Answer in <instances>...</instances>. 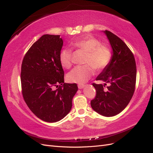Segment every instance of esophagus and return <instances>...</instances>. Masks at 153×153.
I'll return each mask as SVG.
<instances>
[{
    "label": "esophagus",
    "instance_id": "1",
    "mask_svg": "<svg viewBox=\"0 0 153 153\" xmlns=\"http://www.w3.org/2000/svg\"><path fill=\"white\" fill-rule=\"evenodd\" d=\"M84 87H85V85H78V89H83V88H84Z\"/></svg>",
    "mask_w": 153,
    "mask_h": 153
}]
</instances>
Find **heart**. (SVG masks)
<instances>
[{"mask_svg":"<svg viewBox=\"0 0 153 153\" xmlns=\"http://www.w3.org/2000/svg\"><path fill=\"white\" fill-rule=\"evenodd\" d=\"M76 50L87 53L85 62L86 65L76 66L69 71L66 76L68 82L83 84L94 75V69L100 71L108 65L111 59L110 49L101 45L99 40L92 36H86L73 43ZM72 51L70 48L63 49L59 55L60 63L62 67L69 68L71 65Z\"/></svg>","mask_w":153,"mask_h":153,"instance_id":"b5f03b06","label":"heart"}]
</instances>
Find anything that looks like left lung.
<instances>
[{
	"instance_id": "1",
	"label": "left lung",
	"mask_w": 153,
	"mask_h": 153,
	"mask_svg": "<svg viewBox=\"0 0 153 153\" xmlns=\"http://www.w3.org/2000/svg\"><path fill=\"white\" fill-rule=\"evenodd\" d=\"M102 32L109 41L112 54L108 65L96 78L104 82V84H92L96 96L91 101V105L99 114L112 117L126 107L133 95L137 77L136 63L131 50L123 41L110 31ZM106 83L109 86L105 90L103 87Z\"/></svg>"
}]
</instances>
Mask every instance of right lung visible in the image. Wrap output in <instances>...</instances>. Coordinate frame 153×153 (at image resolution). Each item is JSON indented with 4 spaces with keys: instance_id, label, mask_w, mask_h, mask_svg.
Listing matches in <instances>:
<instances>
[{
    "instance_id": "1",
    "label": "right lung",
    "mask_w": 153,
    "mask_h": 153,
    "mask_svg": "<svg viewBox=\"0 0 153 153\" xmlns=\"http://www.w3.org/2000/svg\"><path fill=\"white\" fill-rule=\"evenodd\" d=\"M62 45L59 35L45 34L32 45L22 64L24 99L32 113L48 123L59 121L66 116L78 91L76 84L64 83L59 60ZM59 85L58 89L54 90Z\"/></svg>"
}]
</instances>
